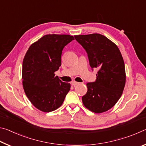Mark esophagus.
Masks as SVG:
<instances>
[{
	"label": "esophagus",
	"instance_id": "1",
	"mask_svg": "<svg viewBox=\"0 0 146 146\" xmlns=\"http://www.w3.org/2000/svg\"><path fill=\"white\" fill-rule=\"evenodd\" d=\"M71 85L72 86H76V85H78V84H79V82H75V81H73V82H71Z\"/></svg>",
	"mask_w": 146,
	"mask_h": 146
}]
</instances>
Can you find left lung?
Returning <instances> with one entry per match:
<instances>
[{
  "label": "left lung",
  "instance_id": "8db88e82",
  "mask_svg": "<svg viewBox=\"0 0 146 146\" xmlns=\"http://www.w3.org/2000/svg\"><path fill=\"white\" fill-rule=\"evenodd\" d=\"M74 36L87 53L92 70H98L95 82L86 84L88 91L82 98L83 104L92 112H105L118 102L124 88L125 71L122 56L117 46L102 35Z\"/></svg>",
  "mask_w": 146,
  "mask_h": 146
}]
</instances>
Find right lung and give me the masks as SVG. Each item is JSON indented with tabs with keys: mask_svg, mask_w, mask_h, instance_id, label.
<instances>
[{
	"mask_svg": "<svg viewBox=\"0 0 146 146\" xmlns=\"http://www.w3.org/2000/svg\"><path fill=\"white\" fill-rule=\"evenodd\" d=\"M74 40L69 35H46L32 44L23 63V85L29 101L43 112H50L62 104L70 90L55 72L61 66L64 47Z\"/></svg>",
	"mask_w": 146,
	"mask_h": 146,
	"instance_id": "add662e5",
	"label": "right lung"
}]
</instances>
